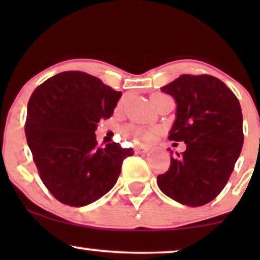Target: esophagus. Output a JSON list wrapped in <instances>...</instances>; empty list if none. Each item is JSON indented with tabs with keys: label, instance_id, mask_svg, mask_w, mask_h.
Returning <instances> with one entry per match:
<instances>
[{
	"label": "esophagus",
	"instance_id": "1",
	"mask_svg": "<svg viewBox=\"0 0 260 260\" xmlns=\"http://www.w3.org/2000/svg\"><path fill=\"white\" fill-rule=\"evenodd\" d=\"M149 149L147 147H138L136 148V152L137 154H145V152H148Z\"/></svg>",
	"mask_w": 260,
	"mask_h": 260
}]
</instances>
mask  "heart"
Masks as SVG:
<instances>
[{
	"mask_svg": "<svg viewBox=\"0 0 260 260\" xmlns=\"http://www.w3.org/2000/svg\"><path fill=\"white\" fill-rule=\"evenodd\" d=\"M165 97V94H161V93H156V94H152L151 95V104L152 103H155L157 99ZM120 106V104H119ZM130 133L133 136L136 138L138 142H141V143H145V144H149L151 143L152 141H154L155 138V135H156V130H150V129H130Z\"/></svg>",
	"mask_w": 260,
	"mask_h": 260,
	"instance_id": "heart-1",
	"label": "heart"
}]
</instances>
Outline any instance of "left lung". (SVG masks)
<instances>
[{"label":"left lung","mask_w":260,"mask_h":260,"mask_svg":"<svg viewBox=\"0 0 260 260\" xmlns=\"http://www.w3.org/2000/svg\"><path fill=\"white\" fill-rule=\"evenodd\" d=\"M161 90L177 104L168 138L184 142L187 149L170 157L169 169L157 176V184L180 204L204 206L226 186L243 148L239 101L225 83L209 74H182Z\"/></svg>","instance_id":"1"}]
</instances>
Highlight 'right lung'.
<instances>
[{"label": "right lung", "mask_w": 260, "mask_h": 260, "mask_svg": "<svg viewBox=\"0 0 260 260\" xmlns=\"http://www.w3.org/2000/svg\"><path fill=\"white\" fill-rule=\"evenodd\" d=\"M122 92L91 74L69 71L35 88L27 106V143L39 175L56 200L72 207L97 201L115 186L131 148L98 147L95 127Z\"/></svg>", "instance_id": "right-lung-1"}]
</instances>
